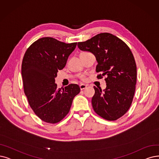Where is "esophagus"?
I'll use <instances>...</instances> for the list:
<instances>
[{"instance_id":"34e87169","label":"esophagus","mask_w":159,"mask_h":159,"mask_svg":"<svg viewBox=\"0 0 159 159\" xmlns=\"http://www.w3.org/2000/svg\"><path fill=\"white\" fill-rule=\"evenodd\" d=\"M80 87L81 90H84V89H85L87 88V85L85 84H81V85H80Z\"/></svg>"}]
</instances>
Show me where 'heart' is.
<instances>
[{
	"mask_svg": "<svg viewBox=\"0 0 159 159\" xmlns=\"http://www.w3.org/2000/svg\"><path fill=\"white\" fill-rule=\"evenodd\" d=\"M83 53H85V52H83ZM80 78H81V79L82 80H84V81L86 80V78H85V76L84 75H81V77H80Z\"/></svg>",
	"mask_w": 159,
	"mask_h": 159,
	"instance_id": "heart-1",
	"label": "heart"
}]
</instances>
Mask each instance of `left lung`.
<instances>
[{
  "instance_id": "obj_1",
  "label": "left lung",
  "mask_w": 159,
  "mask_h": 159,
  "mask_svg": "<svg viewBox=\"0 0 159 159\" xmlns=\"http://www.w3.org/2000/svg\"><path fill=\"white\" fill-rule=\"evenodd\" d=\"M78 46L94 55L98 62L97 78L105 77V90L94 87V111L107 120L121 117L129 110L136 89V65L130 49L122 40L108 33L78 42Z\"/></svg>"
}]
</instances>
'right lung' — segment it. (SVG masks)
<instances>
[{
    "label": "right lung",
    "instance_id": "1",
    "mask_svg": "<svg viewBox=\"0 0 159 159\" xmlns=\"http://www.w3.org/2000/svg\"><path fill=\"white\" fill-rule=\"evenodd\" d=\"M76 45L77 42L66 43L43 37L32 43L24 55L21 65L24 92L32 110L44 122H60L80 92L77 84L59 89L55 84L57 73L65 66Z\"/></svg>",
    "mask_w": 159,
    "mask_h": 159
}]
</instances>
